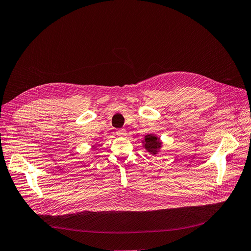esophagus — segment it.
Masks as SVG:
<instances>
[{
  "label": "esophagus",
  "mask_w": 251,
  "mask_h": 251,
  "mask_svg": "<svg viewBox=\"0 0 251 251\" xmlns=\"http://www.w3.org/2000/svg\"><path fill=\"white\" fill-rule=\"evenodd\" d=\"M116 134L118 136H125L126 135V130H125V129H118V130L116 131Z\"/></svg>",
  "instance_id": "esophagus-1"
}]
</instances>
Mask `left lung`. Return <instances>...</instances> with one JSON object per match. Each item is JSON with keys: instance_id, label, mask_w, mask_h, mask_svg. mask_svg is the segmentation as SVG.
Instances as JSON below:
<instances>
[{"instance_id": "obj_1", "label": "left lung", "mask_w": 251, "mask_h": 251, "mask_svg": "<svg viewBox=\"0 0 251 251\" xmlns=\"http://www.w3.org/2000/svg\"><path fill=\"white\" fill-rule=\"evenodd\" d=\"M143 144L145 149L153 155H156L158 153L162 145V143L159 141V138L153 134H147L145 136V140L143 141Z\"/></svg>"}]
</instances>
